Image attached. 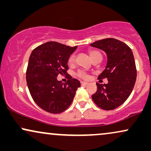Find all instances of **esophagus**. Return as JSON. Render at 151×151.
Wrapping results in <instances>:
<instances>
[{"instance_id": "obj_1", "label": "esophagus", "mask_w": 151, "mask_h": 151, "mask_svg": "<svg viewBox=\"0 0 151 151\" xmlns=\"http://www.w3.org/2000/svg\"><path fill=\"white\" fill-rule=\"evenodd\" d=\"M81 86H86L88 84L87 82H84V81H81Z\"/></svg>"}]
</instances>
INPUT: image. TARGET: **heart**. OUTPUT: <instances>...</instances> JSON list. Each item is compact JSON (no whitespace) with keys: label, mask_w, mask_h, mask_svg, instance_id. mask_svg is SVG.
<instances>
[{"label":"heart","mask_w":151,"mask_h":151,"mask_svg":"<svg viewBox=\"0 0 151 151\" xmlns=\"http://www.w3.org/2000/svg\"><path fill=\"white\" fill-rule=\"evenodd\" d=\"M89 53H90V56H91V58H92V60H93L95 58H96L98 56H102L101 53L98 51H91ZM74 61H75V56H74V55H71L69 58V60H68V62H69L70 64L72 65L74 63ZM77 75L79 76L80 78H81V79H87L88 78V75L85 72H83V71H79L77 73Z\"/></svg>","instance_id":"obj_1"}]
</instances>
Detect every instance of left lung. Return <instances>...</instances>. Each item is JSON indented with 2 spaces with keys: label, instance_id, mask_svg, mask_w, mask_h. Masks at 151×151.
I'll list each match as a JSON object with an SVG mask.
<instances>
[{
  "label": "left lung",
  "instance_id": "1",
  "mask_svg": "<svg viewBox=\"0 0 151 151\" xmlns=\"http://www.w3.org/2000/svg\"><path fill=\"white\" fill-rule=\"evenodd\" d=\"M106 53L107 63L98 79H107L108 83H97L93 102L104 110H113L125 102L132 91L137 79L134 58L131 49L123 42L106 38L91 44Z\"/></svg>",
  "mask_w": 151,
  "mask_h": 151
}]
</instances>
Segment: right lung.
<instances>
[{
  "instance_id": "right-lung-1",
  "label": "right lung",
  "mask_w": 151,
  "mask_h": 151,
  "mask_svg": "<svg viewBox=\"0 0 151 151\" xmlns=\"http://www.w3.org/2000/svg\"><path fill=\"white\" fill-rule=\"evenodd\" d=\"M56 42H47L36 47L28 60L26 82L34 102L51 114H60L73 101L79 81L67 74L70 55L77 49ZM59 73H66L65 83L57 80Z\"/></svg>"
}]
</instances>
